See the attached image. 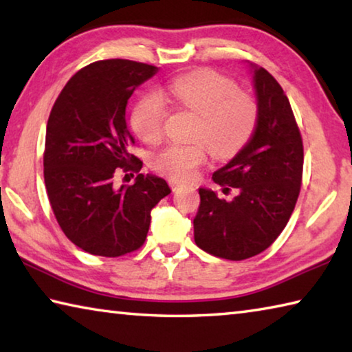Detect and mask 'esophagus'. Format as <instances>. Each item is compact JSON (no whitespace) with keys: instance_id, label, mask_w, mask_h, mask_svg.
Returning a JSON list of instances; mask_svg holds the SVG:
<instances>
[{"instance_id":"esophagus-1","label":"esophagus","mask_w":352,"mask_h":352,"mask_svg":"<svg viewBox=\"0 0 352 352\" xmlns=\"http://www.w3.org/2000/svg\"><path fill=\"white\" fill-rule=\"evenodd\" d=\"M169 184H170L172 190H178V189H180V188H183V186H184V183L178 182V180H169Z\"/></svg>"}]
</instances>
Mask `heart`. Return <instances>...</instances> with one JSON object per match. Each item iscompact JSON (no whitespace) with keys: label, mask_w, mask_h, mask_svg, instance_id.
Returning a JSON list of instances; mask_svg holds the SVG:
<instances>
[{"label":"heart","mask_w":352,"mask_h":352,"mask_svg":"<svg viewBox=\"0 0 352 352\" xmlns=\"http://www.w3.org/2000/svg\"><path fill=\"white\" fill-rule=\"evenodd\" d=\"M163 100H174L199 115L194 138L205 140L219 158L234 155L245 144L258 121V105L226 77L210 69H199L175 77L157 94H147L136 102L130 116L140 138L155 144L162 140L166 119ZM205 142H174L153 157V168L172 180H188L206 162Z\"/></svg>","instance_id":"b5f03b06"}]
</instances>
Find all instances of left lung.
<instances>
[{"label":"left lung","mask_w":352,"mask_h":352,"mask_svg":"<svg viewBox=\"0 0 352 352\" xmlns=\"http://www.w3.org/2000/svg\"><path fill=\"white\" fill-rule=\"evenodd\" d=\"M258 102L252 138L212 180L223 192L200 188L194 241L204 252L242 261L269 248L294 212L302 177V141L287 96L269 71L250 63Z\"/></svg>","instance_id":"obj_1"}]
</instances>
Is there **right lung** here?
I'll return each mask as SVG.
<instances>
[{"label": "right lung", "mask_w": 352, "mask_h": 352, "mask_svg": "<svg viewBox=\"0 0 352 352\" xmlns=\"http://www.w3.org/2000/svg\"><path fill=\"white\" fill-rule=\"evenodd\" d=\"M158 73L152 65L111 58L82 68L52 107L45 140V184L62 231L83 252L118 258L146 241L151 211L170 188L138 174L116 186L119 172H140L126 122L127 100ZM132 175V174H130Z\"/></svg>", "instance_id": "add662e5"}]
</instances>
